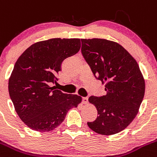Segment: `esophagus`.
<instances>
[{"label": "esophagus", "mask_w": 157, "mask_h": 157, "mask_svg": "<svg viewBox=\"0 0 157 157\" xmlns=\"http://www.w3.org/2000/svg\"><path fill=\"white\" fill-rule=\"evenodd\" d=\"M82 102H83V104H84V105H87V104H88V98H83Z\"/></svg>", "instance_id": "34e87169"}]
</instances>
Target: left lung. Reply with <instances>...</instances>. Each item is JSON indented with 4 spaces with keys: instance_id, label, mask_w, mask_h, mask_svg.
<instances>
[{
    "instance_id": "8db88e82",
    "label": "left lung",
    "mask_w": 157,
    "mask_h": 157,
    "mask_svg": "<svg viewBox=\"0 0 157 157\" xmlns=\"http://www.w3.org/2000/svg\"><path fill=\"white\" fill-rule=\"evenodd\" d=\"M81 42L83 57L107 91L101 97L89 98L98 116L87 125L103 136L116 134L138 114L145 94L144 77L134 57L120 44L105 39Z\"/></svg>"
}]
</instances>
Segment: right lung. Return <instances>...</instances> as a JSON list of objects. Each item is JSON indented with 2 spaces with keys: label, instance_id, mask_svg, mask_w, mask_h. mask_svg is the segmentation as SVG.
Instances as JSON below:
<instances>
[{
  "label": "right lung",
  "instance_id": "1",
  "mask_svg": "<svg viewBox=\"0 0 157 157\" xmlns=\"http://www.w3.org/2000/svg\"><path fill=\"white\" fill-rule=\"evenodd\" d=\"M80 45V39L40 41L16 61L8 91L17 115L32 130L52 131L64 121L70 108L81 103L80 96L64 94L49 85L56 83L63 61L78 52Z\"/></svg>",
  "mask_w": 157,
  "mask_h": 157
}]
</instances>
